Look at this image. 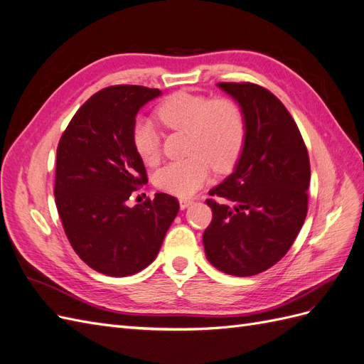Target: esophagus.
Returning a JSON list of instances; mask_svg holds the SVG:
<instances>
[{
    "instance_id": "esophagus-1",
    "label": "esophagus",
    "mask_w": 364,
    "mask_h": 364,
    "mask_svg": "<svg viewBox=\"0 0 364 364\" xmlns=\"http://www.w3.org/2000/svg\"><path fill=\"white\" fill-rule=\"evenodd\" d=\"M191 203H193V200L191 199H186V197H182V199H179V205H181L182 209H185L186 206H190Z\"/></svg>"
}]
</instances>
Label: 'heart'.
I'll use <instances>...</instances> for the list:
<instances>
[{"label":"heart","mask_w":364,"mask_h":364,"mask_svg":"<svg viewBox=\"0 0 364 364\" xmlns=\"http://www.w3.org/2000/svg\"><path fill=\"white\" fill-rule=\"evenodd\" d=\"M155 115L171 130L186 132L188 158L170 162L156 173L159 190L186 197L206 182L209 165L214 171L229 170L243 150L246 123L241 107L230 98H211L188 91H176L156 106ZM132 144L149 165L161 155L159 136L147 121L132 127Z\"/></svg>","instance_id":"obj_1"}]
</instances>
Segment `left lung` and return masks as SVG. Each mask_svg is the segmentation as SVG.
Here are the masks:
<instances>
[{"label": "left lung", "instance_id": "left-lung-1", "mask_svg": "<svg viewBox=\"0 0 364 364\" xmlns=\"http://www.w3.org/2000/svg\"><path fill=\"white\" fill-rule=\"evenodd\" d=\"M245 114L246 138L234 173L206 199L208 261L232 277L274 266L305 222L310 158L296 121L278 97L250 82H220Z\"/></svg>", "mask_w": 364, "mask_h": 364}]
</instances>
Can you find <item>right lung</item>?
Masks as SVG:
<instances>
[{"mask_svg":"<svg viewBox=\"0 0 364 364\" xmlns=\"http://www.w3.org/2000/svg\"><path fill=\"white\" fill-rule=\"evenodd\" d=\"M159 94L139 85L105 87L74 114L58 146L54 196L63 230L80 259L107 277L151 264L179 211L165 193L127 206L147 182L132 127L139 107Z\"/></svg>","mask_w":364,"mask_h":364,"instance_id":"obj_1","label":"right lung"}]
</instances>
